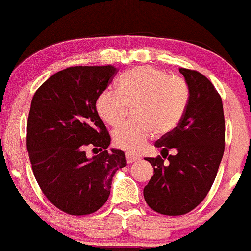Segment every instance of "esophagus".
Returning a JSON list of instances; mask_svg holds the SVG:
<instances>
[{"label": "esophagus", "mask_w": 251, "mask_h": 251, "mask_svg": "<svg viewBox=\"0 0 251 251\" xmlns=\"http://www.w3.org/2000/svg\"><path fill=\"white\" fill-rule=\"evenodd\" d=\"M126 162H128V163H134V162L140 160V156L134 154V152H131V151L126 152Z\"/></svg>", "instance_id": "obj_1"}]
</instances>
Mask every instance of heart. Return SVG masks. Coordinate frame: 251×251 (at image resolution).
Wrapping results in <instances>:
<instances>
[{"instance_id": "1", "label": "heart", "mask_w": 251, "mask_h": 251, "mask_svg": "<svg viewBox=\"0 0 251 251\" xmlns=\"http://www.w3.org/2000/svg\"><path fill=\"white\" fill-rule=\"evenodd\" d=\"M189 103V88L182 78L172 77L151 66L137 67L120 76L117 90L105 89L96 99V110L103 121L117 126L130 114L128 122L113 132L116 147L137 150L152 132H172L183 119Z\"/></svg>"}]
</instances>
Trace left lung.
Instances as JSON below:
<instances>
[{"label": "left lung", "mask_w": 251, "mask_h": 251, "mask_svg": "<svg viewBox=\"0 0 251 251\" xmlns=\"http://www.w3.org/2000/svg\"><path fill=\"white\" fill-rule=\"evenodd\" d=\"M189 88V103L179 125L156 141L165 158L147 157L154 175L143 195L152 210L169 216L195 209L213 185L225 152V114L221 96L209 79L195 70L179 68ZM166 156H164V154Z\"/></svg>", "instance_id": "left-lung-1"}]
</instances>
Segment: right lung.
Here are the masks:
<instances>
[{
    "label": "right lung",
    "mask_w": 251,
    "mask_h": 251,
    "mask_svg": "<svg viewBox=\"0 0 251 251\" xmlns=\"http://www.w3.org/2000/svg\"><path fill=\"white\" fill-rule=\"evenodd\" d=\"M116 73L110 64L67 68L32 97L26 123L32 172L47 199L69 215L99 210L110 195L115 173L126 166L122 150H107L110 136L95 105ZM87 146L101 152L87 158Z\"/></svg>",
    "instance_id": "1"
}]
</instances>
